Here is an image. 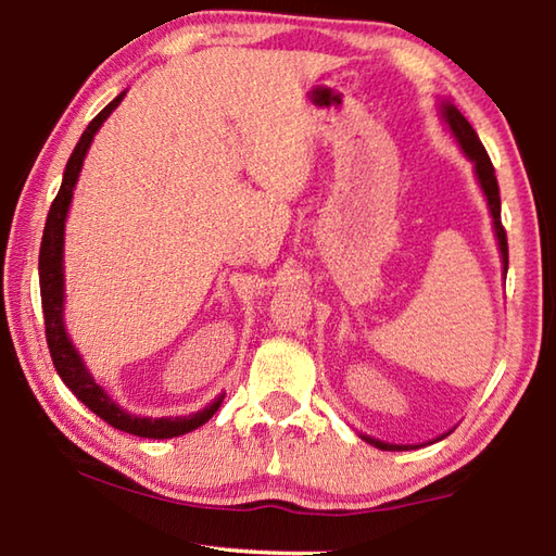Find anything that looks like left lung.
<instances>
[{
  "instance_id": "obj_1",
  "label": "left lung",
  "mask_w": 556,
  "mask_h": 556,
  "mask_svg": "<svg viewBox=\"0 0 556 556\" xmlns=\"http://www.w3.org/2000/svg\"><path fill=\"white\" fill-rule=\"evenodd\" d=\"M441 115H444L448 129L454 131V137L458 139L460 149H464V154L473 162V168H476V176H478V184H481L485 199H488V208H491V215H493V228H495V235H497V244H501V255H503V265H505V271H507V235H505V228L501 223V191H497V178H495V168H493V162L491 156H488L485 147L481 144V139H478L476 129L468 125V119L460 115V112L451 105V102H441ZM363 439L368 441V444L378 446L382 451H404V448H412V446H397V444H384V441H378L372 437H365ZM417 448V446H414Z\"/></svg>"
}]
</instances>
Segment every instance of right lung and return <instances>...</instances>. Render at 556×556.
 <instances>
[{"mask_svg":"<svg viewBox=\"0 0 556 556\" xmlns=\"http://www.w3.org/2000/svg\"><path fill=\"white\" fill-rule=\"evenodd\" d=\"M125 92L110 102V105L100 112V115L90 122L88 129L83 131L80 142L75 144L73 154L65 164L63 172V184L59 188V195H55L49 211V218H46L43 228V240H41V252H39V281H41V304H43V324H46V343H49V351L53 357L55 370H59L61 380L68 384L71 392L78 397L90 412H96L100 419H105L110 427L119 431H127V434L142 437V439H172L188 434V431L199 429L205 425L215 412H218L220 402L225 394H218L208 407L188 414V417H166V419H149V417H135L119 407V404L108 397V392L100 388V384L92 380L90 370L83 363V357L75 351L71 343L68 333H65L63 324V228H65V215H68V205L73 199V188L78 184L83 159H86L92 137L102 127V122L110 117V112L115 110Z\"/></svg>","mask_w":556,"mask_h":556,"instance_id":"obj_1","label":"right lung"}]
</instances>
